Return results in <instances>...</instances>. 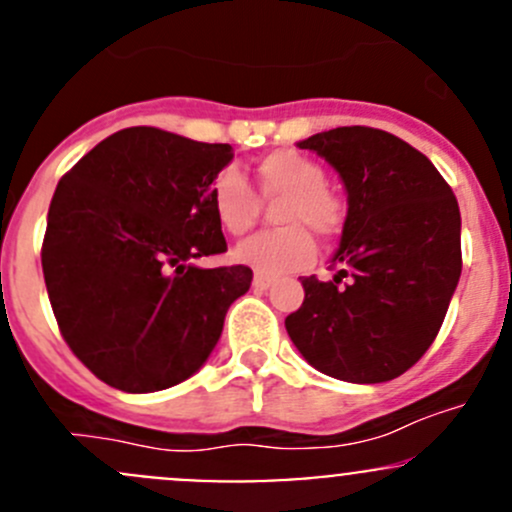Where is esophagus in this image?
Wrapping results in <instances>:
<instances>
[{"label":"esophagus","mask_w":512,"mask_h":512,"mask_svg":"<svg viewBox=\"0 0 512 512\" xmlns=\"http://www.w3.org/2000/svg\"><path fill=\"white\" fill-rule=\"evenodd\" d=\"M272 282H275V277L265 275V272H255V277H252V287L255 289H267Z\"/></svg>","instance_id":"esophagus-1"}]
</instances>
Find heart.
<instances>
[{"instance_id": "b5f03b06", "label": "heart", "mask_w": 512, "mask_h": 512, "mask_svg": "<svg viewBox=\"0 0 512 512\" xmlns=\"http://www.w3.org/2000/svg\"><path fill=\"white\" fill-rule=\"evenodd\" d=\"M257 188L265 200H280L277 220L285 227L257 232L242 242L235 257L265 275H285L307 267L317 255V235L334 237L347 223V200L327 185V170L297 151H272L255 165ZM215 220L230 235H245L257 218L260 200L245 175L223 168L208 190Z\"/></svg>"}]
</instances>
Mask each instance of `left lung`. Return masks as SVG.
I'll list each match as a JSON object with an SVG mask.
<instances>
[{"mask_svg": "<svg viewBox=\"0 0 512 512\" xmlns=\"http://www.w3.org/2000/svg\"><path fill=\"white\" fill-rule=\"evenodd\" d=\"M342 175L349 213L334 280L302 277L285 319L294 347L322 374L379 384L409 371L441 329L461 277V210L421 151L369 126L299 143Z\"/></svg>", "mask_w": 512, "mask_h": 512, "instance_id": "obj_1", "label": "left lung"}]
</instances>
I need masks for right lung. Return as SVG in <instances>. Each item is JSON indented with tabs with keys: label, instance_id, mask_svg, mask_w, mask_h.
Segmentation results:
<instances>
[{
	"label": "right lung",
	"instance_id": "right-lung-1",
	"mask_svg": "<svg viewBox=\"0 0 512 512\" xmlns=\"http://www.w3.org/2000/svg\"><path fill=\"white\" fill-rule=\"evenodd\" d=\"M227 143L153 126L113 133L66 170L51 198L41 270L76 359L128 394L168 389L203 366L252 270H203L227 252L208 190Z\"/></svg>",
	"mask_w": 512,
	"mask_h": 512
}]
</instances>
